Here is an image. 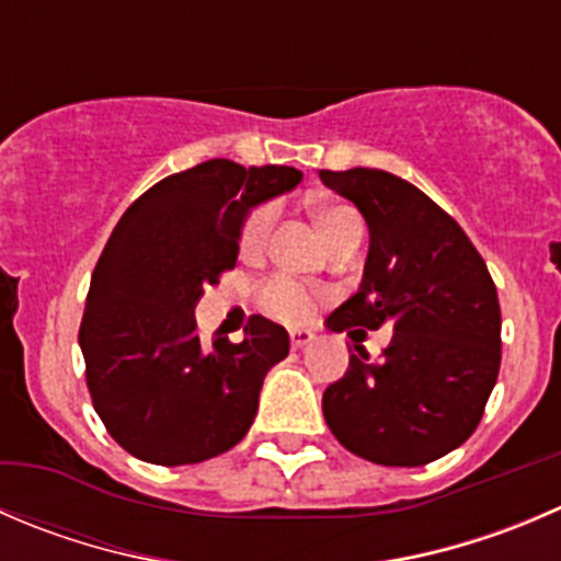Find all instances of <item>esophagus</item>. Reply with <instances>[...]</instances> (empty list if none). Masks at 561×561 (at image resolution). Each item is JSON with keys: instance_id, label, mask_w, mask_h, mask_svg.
Wrapping results in <instances>:
<instances>
[{"instance_id": "esophagus-1", "label": "esophagus", "mask_w": 561, "mask_h": 561, "mask_svg": "<svg viewBox=\"0 0 561 561\" xmlns=\"http://www.w3.org/2000/svg\"><path fill=\"white\" fill-rule=\"evenodd\" d=\"M312 340H314V334L309 329H290L293 347H307Z\"/></svg>"}]
</instances>
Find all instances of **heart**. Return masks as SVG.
<instances>
[{"instance_id":"obj_1","label":"heart","mask_w":561,"mask_h":561,"mask_svg":"<svg viewBox=\"0 0 561 561\" xmlns=\"http://www.w3.org/2000/svg\"><path fill=\"white\" fill-rule=\"evenodd\" d=\"M274 205H260L257 210L249 214V219L243 221L241 230V249L243 252H257L260 247L268 238L271 225H274ZM318 227L323 232L325 243L336 241L340 236L353 230H362V219L353 208L347 205H325V208H318ZM260 301L268 309L271 314L285 320H304L309 318L314 307V296L304 285H298L290 276H274V279L265 282L260 287Z\"/></svg>"}]
</instances>
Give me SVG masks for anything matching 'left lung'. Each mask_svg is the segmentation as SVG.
Segmentation results:
<instances>
[{
    "label": "left lung",
    "mask_w": 561,
    "mask_h": 561,
    "mask_svg": "<svg viewBox=\"0 0 561 561\" xmlns=\"http://www.w3.org/2000/svg\"><path fill=\"white\" fill-rule=\"evenodd\" d=\"M320 181L351 199L369 230L362 285L334 309L331 329L394 325L380 362L353 345L358 356L323 391L325 425L358 458L425 466L477 431L496 386V285L458 221L413 183L364 167L320 170Z\"/></svg>",
    "instance_id": "left-lung-1"
}]
</instances>
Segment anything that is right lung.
<instances>
[{
	"mask_svg": "<svg viewBox=\"0 0 561 561\" xmlns=\"http://www.w3.org/2000/svg\"><path fill=\"white\" fill-rule=\"evenodd\" d=\"M293 167L214 159L164 178L114 227L90 279L79 345L108 436L156 466L203 463L236 447L265 373L290 336L254 314L243 342L197 334L203 290L236 268L247 216L301 183Z\"/></svg>",
	"mask_w": 561,
	"mask_h": 561,
	"instance_id": "right-lung-1",
	"label": "right lung"
}]
</instances>
